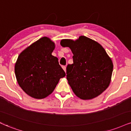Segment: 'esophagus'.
<instances>
[{
    "instance_id": "obj_1",
    "label": "esophagus",
    "mask_w": 131,
    "mask_h": 131,
    "mask_svg": "<svg viewBox=\"0 0 131 131\" xmlns=\"http://www.w3.org/2000/svg\"><path fill=\"white\" fill-rule=\"evenodd\" d=\"M62 68L63 69V70L66 72V69H67V67H66V66H63Z\"/></svg>"
}]
</instances>
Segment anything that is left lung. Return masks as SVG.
<instances>
[{"mask_svg":"<svg viewBox=\"0 0 131 131\" xmlns=\"http://www.w3.org/2000/svg\"><path fill=\"white\" fill-rule=\"evenodd\" d=\"M62 47L71 50L73 63L67 68V79L77 96L89 100L98 96L109 86L113 63L100 43L85 36L61 40Z\"/></svg>","mask_w":131,"mask_h":131,"instance_id":"obj_1","label":"left lung"}]
</instances>
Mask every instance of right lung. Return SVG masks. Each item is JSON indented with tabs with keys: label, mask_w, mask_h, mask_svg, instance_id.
Returning a JSON list of instances; mask_svg holds the SVG:
<instances>
[{
	"label": "right lung",
	"mask_w": 131,
	"mask_h": 131,
	"mask_svg": "<svg viewBox=\"0 0 131 131\" xmlns=\"http://www.w3.org/2000/svg\"><path fill=\"white\" fill-rule=\"evenodd\" d=\"M55 43L42 37L19 55L15 66L19 85L30 96L43 99L54 90L60 79L66 75L57 57L52 55Z\"/></svg>",
	"instance_id": "add662e5"
}]
</instances>
